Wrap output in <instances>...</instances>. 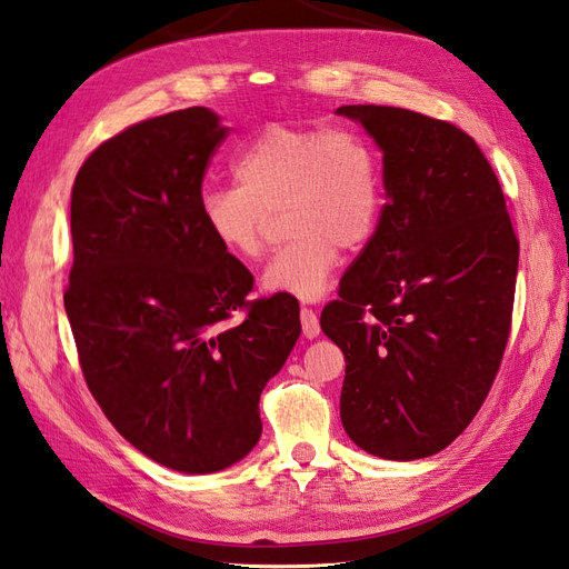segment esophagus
<instances>
[{
  "mask_svg": "<svg viewBox=\"0 0 569 569\" xmlns=\"http://www.w3.org/2000/svg\"><path fill=\"white\" fill-rule=\"evenodd\" d=\"M300 325H302V335L308 339L320 337V320H317V312L312 308L300 310Z\"/></svg>",
  "mask_w": 569,
  "mask_h": 569,
  "instance_id": "esophagus-1",
  "label": "esophagus"
}]
</instances>
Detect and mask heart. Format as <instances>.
Here are the masks:
<instances>
[{"label":"heart","instance_id":"1","mask_svg":"<svg viewBox=\"0 0 569 569\" xmlns=\"http://www.w3.org/2000/svg\"><path fill=\"white\" fill-rule=\"evenodd\" d=\"M237 183H206L201 222L224 254L257 261L271 213L293 234L261 273V288L312 300L327 293L339 249L373 240L382 177L373 144L351 128L273 123L234 154Z\"/></svg>","mask_w":569,"mask_h":569}]
</instances>
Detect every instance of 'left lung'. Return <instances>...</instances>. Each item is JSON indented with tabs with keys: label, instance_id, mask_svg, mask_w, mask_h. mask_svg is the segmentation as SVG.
I'll list each match as a JSON object with an SVG mask.
<instances>
[{
	"label": "left lung",
	"instance_id": "1",
	"mask_svg": "<svg viewBox=\"0 0 569 569\" xmlns=\"http://www.w3.org/2000/svg\"><path fill=\"white\" fill-rule=\"evenodd\" d=\"M382 150L380 224L322 310L345 351L341 425L388 460L443 451L478 415L507 349L519 240L492 164L453 123L339 106Z\"/></svg>",
	"mask_w": 569,
	"mask_h": 569
}]
</instances>
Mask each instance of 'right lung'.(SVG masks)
<instances>
[{
    "instance_id": "obj_1",
    "label": "right lung",
    "mask_w": 569,
    "mask_h": 569,
    "mask_svg": "<svg viewBox=\"0 0 569 569\" xmlns=\"http://www.w3.org/2000/svg\"><path fill=\"white\" fill-rule=\"evenodd\" d=\"M224 136L203 106L130 126L87 157L70 206L64 310L87 386L128 443L191 475L257 446L261 390L300 337L298 302L247 300L254 276L201 222Z\"/></svg>"
}]
</instances>
